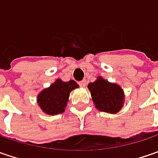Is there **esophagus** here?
Masks as SVG:
<instances>
[{"label":"esophagus","instance_id":"34e87169","mask_svg":"<svg viewBox=\"0 0 158 158\" xmlns=\"http://www.w3.org/2000/svg\"><path fill=\"white\" fill-rule=\"evenodd\" d=\"M79 85L82 87V88H84V87H86V81L85 80H83V81H81V82H79Z\"/></svg>","mask_w":158,"mask_h":158}]
</instances>
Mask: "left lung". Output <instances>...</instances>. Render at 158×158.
I'll return each instance as SVG.
<instances>
[{"label": "left lung", "instance_id": "1", "mask_svg": "<svg viewBox=\"0 0 158 158\" xmlns=\"http://www.w3.org/2000/svg\"><path fill=\"white\" fill-rule=\"evenodd\" d=\"M88 89L95 107L100 112L115 114L124 106V90L117 83L98 76L95 82L89 83Z\"/></svg>", "mask_w": 158, "mask_h": 158}]
</instances>
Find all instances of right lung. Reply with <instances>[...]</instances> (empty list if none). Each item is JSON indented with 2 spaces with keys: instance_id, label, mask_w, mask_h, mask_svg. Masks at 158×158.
<instances>
[{
  "instance_id": "right-lung-1",
  "label": "right lung",
  "mask_w": 158,
  "mask_h": 158,
  "mask_svg": "<svg viewBox=\"0 0 158 158\" xmlns=\"http://www.w3.org/2000/svg\"><path fill=\"white\" fill-rule=\"evenodd\" d=\"M79 88V85L74 80L63 82L61 79H56L48 88L41 90L37 97V103L46 114L56 115L62 113L69 102L70 92Z\"/></svg>"
}]
</instances>
